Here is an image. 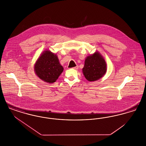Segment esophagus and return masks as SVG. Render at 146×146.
Here are the masks:
<instances>
[{"instance_id": "34e87169", "label": "esophagus", "mask_w": 146, "mask_h": 146, "mask_svg": "<svg viewBox=\"0 0 146 146\" xmlns=\"http://www.w3.org/2000/svg\"><path fill=\"white\" fill-rule=\"evenodd\" d=\"M78 68H79V67H78V66H76V67H73V69H74V70H78Z\"/></svg>"}]
</instances>
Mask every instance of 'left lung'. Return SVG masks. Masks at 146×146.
I'll use <instances>...</instances> for the list:
<instances>
[{"mask_svg":"<svg viewBox=\"0 0 146 146\" xmlns=\"http://www.w3.org/2000/svg\"><path fill=\"white\" fill-rule=\"evenodd\" d=\"M107 71V64L104 57L98 52L88 56L83 68L85 78L90 82L96 81L104 76Z\"/></svg>","mask_w":146,"mask_h":146,"instance_id":"obj_1","label":"left lung"}]
</instances>
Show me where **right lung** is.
Here are the masks:
<instances>
[{
    "label": "right lung",
    "instance_id": "right-lung-1",
    "mask_svg": "<svg viewBox=\"0 0 146 146\" xmlns=\"http://www.w3.org/2000/svg\"><path fill=\"white\" fill-rule=\"evenodd\" d=\"M63 70L57 55L49 50L44 51L35 63L36 76L48 83L55 82Z\"/></svg>",
    "mask_w": 146,
    "mask_h": 146
}]
</instances>
